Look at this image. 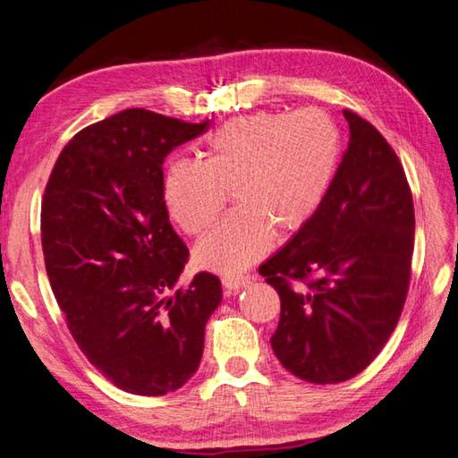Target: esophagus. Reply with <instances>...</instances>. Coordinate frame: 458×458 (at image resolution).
<instances>
[{
    "instance_id": "34e87169",
    "label": "esophagus",
    "mask_w": 458,
    "mask_h": 458,
    "mask_svg": "<svg viewBox=\"0 0 458 458\" xmlns=\"http://www.w3.org/2000/svg\"><path fill=\"white\" fill-rule=\"evenodd\" d=\"M248 280H250L248 276H226V277H222V285H224V290H226V293H234L240 288H244Z\"/></svg>"
}]
</instances>
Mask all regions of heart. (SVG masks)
Here are the masks:
<instances>
[{"instance_id": "1", "label": "heart", "mask_w": 458, "mask_h": 458, "mask_svg": "<svg viewBox=\"0 0 458 458\" xmlns=\"http://www.w3.org/2000/svg\"><path fill=\"white\" fill-rule=\"evenodd\" d=\"M202 163L178 160L166 170L168 214L186 234L202 236L232 192L236 212L196 246V262L236 274L270 248L272 232L290 236L316 216L344 155L334 116L310 106L259 111L224 123L202 145Z\"/></svg>"}]
</instances>
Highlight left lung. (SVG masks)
I'll return each instance as SVG.
<instances>
[{
	"instance_id": "left-lung-1",
	"label": "left lung",
	"mask_w": 458,
	"mask_h": 458,
	"mask_svg": "<svg viewBox=\"0 0 458 458\" xmlns=\"http://www.w3.org/2000/svg\"><path fill=\"white\" fill-rule=\"evenodd\" d=\"M349 145L326 200L259 276L280 293L272 349L303 381L355 377L397 327L415 246L413 194L395 150L344 111ZM295 283H303L300 291Z\"/></svg>"
}]
</instances>
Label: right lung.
Listing matches in <instances>:
<instances>
[{"mask_svg":"<svg viewBox=\"0 0 458 458\" xmlns=\"http://www.w3.org/2000/svg\"><path fill=\"white\" fill-rule=\"evenodd\" d=\"M127 109L89 124L61 150L41 202L51 290L81 352L116 387L166 395L192 377L220 280L199 272L176 288L188 248L163 196L166 155L206 132Z\"/></svg>","mask_w":458,"mask_h":458,"instance_id":"1","label":"right lung"}]
</instances>
